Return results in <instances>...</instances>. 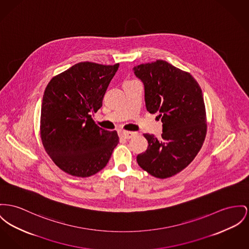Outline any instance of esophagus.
I'll return each instance as SVG.
<instances>
[{"mask_svg": "<svg viewBox=\"0 0 249 249\" xmlns=\"http://www.w3.org/2000/svg\"><path fill=\"white\" fill-rule=\"evenodd\" d=\"M136 132H129V131H121L120 135L121 137L124 138V139H131L134 136H136Z\"/></svg>", "mask_w": 249, "mask_h": 249, "instance_id": "34e87169", "label": "esophagus"}]
</instances>
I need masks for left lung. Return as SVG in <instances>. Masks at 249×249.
Segmentation results:
<instances>
[{
    "instance_id": "8db88e82",
    "label": "left lung",
    "mask_w": 249,
    "mask_h": 249,
    "mask_svg": "<svg viewBox=\"0 0 249 249\" xmlns=\"http://www.w3.org/2000/svg\"><path fill=\"white\" fill-rule=\"evenodd\" d=\"M144 85V99L150 113L162 122L161 139L143 134L148 142L137 156L141 168L158 178L181 172L196 157L207 133L206 109L201 88L189 73L164 60L133 68Z\"/></svg>"
}]
</instances>
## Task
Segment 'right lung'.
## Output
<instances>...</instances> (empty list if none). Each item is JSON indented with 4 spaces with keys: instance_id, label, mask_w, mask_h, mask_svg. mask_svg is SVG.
I'll use <instances>...</instances> for the list:
<instances>
[{
    "instance_id": "1",
    "label": "right lung",
    "mask_w": 249,
    "mask_h": 249,
    "mask_svg": "<svg viewBox=\"0 0 249 249\" xmlns=\"http://www.w3.org/2000/svg\"><path fill=\"white\" fill-rule=\"evenodd\" d=\"M119 64L80 62L53 77L41 105L40 137L55 165L67 174L88 178L107 164L119 142L116 131L95 124L97 112Z\"/></svg>"
}]
</instances>
